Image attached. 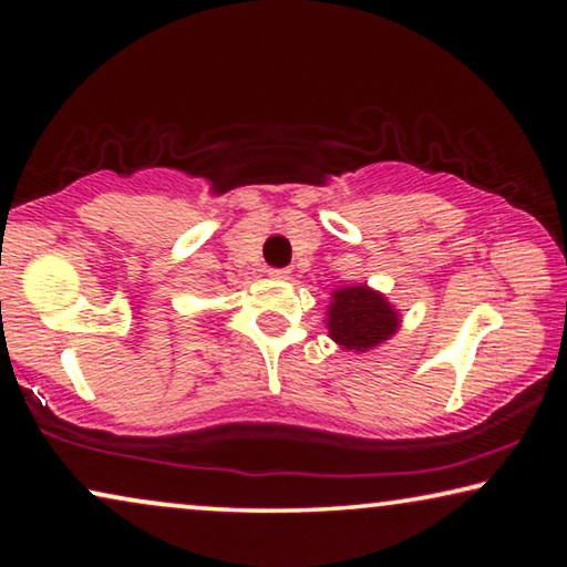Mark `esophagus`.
Wrapping results in <instances>:
<instances>
[{
	"label": "esophagus",
	"mask_w": 567,
	"mask_h": 567,
	"mask_svg": "<svg viewBox=\"0 0 567 567\" xmlns=\"http://www.w3.org/2000/svg\"><path fill=\"white\" fill-rule=\"evenodd\" d=\"M267 275H270L272 280H287V275H290V272H287L285 267H272V270L267 272Z\"/></svg>",
	"instance_id": "34e87169"
}]
</instances>
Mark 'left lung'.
Returning <instances> with one entry per match:
<instances>
[{"instance_id":"8db88e82","label":"left lung","mask_w":567,"mask_h":567,"mask_svg":"<svg viewBox=\"0 0 567 567\" xmlns=\"http://www.w3.org/2000/svg\"><path fill=\"white\" fill-rule=\"evenodd\" d=\"M400 328V315L385 295L370 290L368 285L340 287L332 292L328 310L330 338L342 350L368 352L378 348Z\"/></svg>"}]
</instances>
